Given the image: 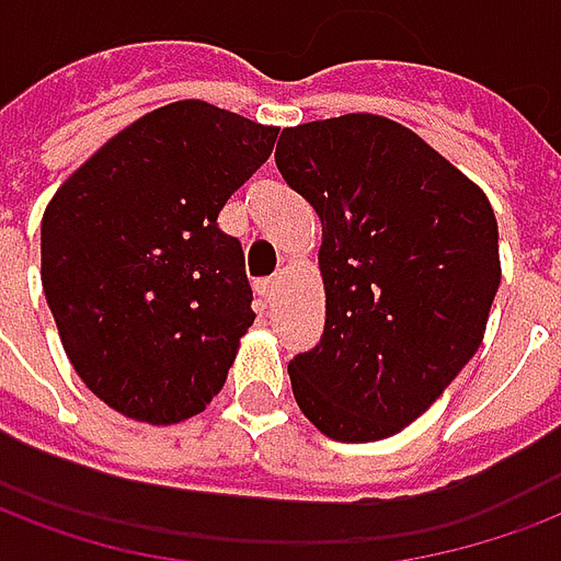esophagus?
Returning <instances> with one entry per match:
<instances>
[{
  "label": "esophagus",
  "instance_id": "34e87169",
  "mask_svg": "<svg viewBox=\"0 0 561 561\" xmlns=\"http://www.w3.org/2000/svg\"><path fill=\"white\" fill-rule=\"evenodd\" d=\"M279 276H270V279H261L259 285H255V291L261 294V297H264V300H273V297H276V291H279Z\"/></svg>",
  "mask_w": 561,
  "mask_h": 561
}]
</instances>
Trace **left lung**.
I'll list each match as a JSON object with an SVG mask.
<instances>
[{"label": "left lung", "instance_id": "left-lung-1", "mask_svg": "<svg viewBox=\"0 0 561 561\" xmlns=\"http://www.w3.org/2000/svg\"><path fill=\"white\" fill-rule=\"evenodd\" d=\"M276 165L318 210L327 321L288 363L294 398L333 439L392 437L479 351L500 288L488 196L380 115L282 130Z\"/></svg>", "mask_w": 561, "mask_h": 561}]
</instances>
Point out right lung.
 I'll return each instance as SVG.
<instances>
[{
    "mask_svg": "<svg viewBox=\"0 0 561 561\" xmlns=\"http://www.w3.org/2000/svg\"><path fill=\"white\" fill-rule=\"evenodd\" d=\"M276 133L205 101L169 103L112 136L49 202L44 297L77 375L112 410L172 425L226 383L255 312L243 247L217 217Z\"/></svg>",
    "mask_w": 561,
    "mask_h": 561,
    "instance_id": "add662e5",
    "label": "right lung"
}]
</instances>
